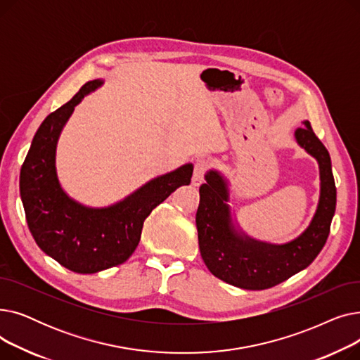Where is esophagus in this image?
Here are the masks:
<instances>
[{
	"label": "esophagus",
	"instance_id": "1",
	"mask_svg": "<svg viewBox=\"0 0 360 360\" xmlns=\"http://www.w3.org/2000/svg\"><path fill=\"white\" fill-rule=\"evenodd\" d=\"M210 165H209V160L205 159H197L195 163H194V172H193V185L198 186L202 184L204 181V176L207 174V170H209Z\"/></svg>",
	"mask_w": 360,
	"mask_h": 360
}]
</instances>
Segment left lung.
<instances>
[{
  "label": "left lung",
  "instance_id": "1",
  "mask_svg": "<svg viewBox=\"0 0 360 360\" xmlns=\"http://www.w3.org/2000/svg\"><path fill=\"white\" fill-rule=\"evenodd\" d=\"M295 132L297 143L319 163L321 195L309 228L285 245L257 242L238 235L229 216L228 188L212 170L200 186L197 231L200 252L210 273L240 289L262 290L307 269L324 248L335 212L337 190L328 150L315 136L309 121Z\"/></svg>",
  "mask_w": 360,
  "mask_h": 360
}]
</instances>
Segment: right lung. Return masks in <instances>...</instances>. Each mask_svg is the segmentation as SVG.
<instances>
[{
	"instance_id": "1",
	"label": "right lung",
	"mask_w": 360,
	"mask_h": 360,
	"mask_svg": "<svg viewBox=\"0 0 360 360\" xmlns=\"http://www.w3.org/2000/svg\"><path fill=\"white\" fill-rule=\"evenodd\" d=\"M101 84V80L87 82L70 102L49 113L36 131L20 170V195L37 247L63 267L80 274L125 262L136 251L151 210L176 188L190 185L193 176V165H185L108 209H87L68 198L56 178V141L74 106Z\"/></svg>"
}]
</instances>
